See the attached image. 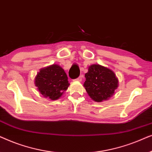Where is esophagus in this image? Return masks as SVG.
<instances>
[{"label": "esophagus", "instance_id": "1", "mask_svg": "<svg viewBox=\"0 0 152 152\" xmlns=\"http://www.w3.org/2000/svg\"><path fill=\"white\" fill-rule=\"evenodd\" d=\"M82 77H83V75H80L77 79H76V80L78 81V82H81L82 80Z\"/></svg>", "mask_w": 152, "mask_h": 152}]
</instances>
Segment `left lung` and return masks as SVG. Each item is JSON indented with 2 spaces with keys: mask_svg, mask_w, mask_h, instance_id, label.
<instances>
[{
  "mask_svg": "<svg viewBox=\"0 0 152 152\" xmlns=\"http://www.w3.org/2000/svg\"><path fill=\"white\" fill-rule=\"evenodd\" d=\"M84 86L93 100L97 102L108 100L119 86V81L113 70L99 64H93L85 74Z\"/></svg>",
  "mask_w": 152,
  "mask_h": 152,
  "instance_id": "obj_1",
  "label": "left lung"
}]
</instances>
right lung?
I'll list each match as a JSON object with an SVG mask.
<instances>
[{
    "label": "right lung",
    "mask_w": 152,
    "mask_h": 152,
    "mask_svg": "<svg viewBox=\"0 0 152 152\" xmlns=\"http://www.w3.org/2000/svg\"><path fill=\"white\" fill-rule=\"evenodd\" d=\"M34 84L43 97L51 100L61 97L70 85L67 75L57 64L41 68L34 78Z\"/></svg>",
    "instance_id": "right-lung-1"
}]
</instances>
